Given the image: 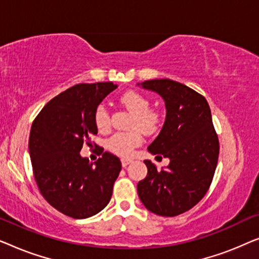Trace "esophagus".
<instances>
[{
    "instance_id": "1",
    "label": "esophagus",
    "mask_w": 259,
    "mask_h": 259,
    "mask_svg": "<svg viewBox=\"0 0 259 259\" xmlns=\"http://www.w3.org/2000/svg\"><path fill=\"white\" fill-rule=\"evenodd\" d=\"M131 162H132V160H131V159H128V158H122L121 159V165H122V167H127V166H128Z\"/></svg>"
}]
</instances>
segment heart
Instances as JSON below:
<instances>
[{
	"label": "heart",
	"instance_id": "b5f03b06",
	"mask_svg": "<svg viewBox=\"0 0 259 259\" xmlns=\"http://www.w3.org/2000/svg\"><path fill=\"white\" fill-rule=\"evenodd\" d=\"M120 102L133 113V118L131 120V128L136 130L127 133H116L108 141V147L120 155H130L141 143V132L150 134L158 130L160 125V115L158 112L152 111L150 108V101L143 94L136 91H128L120 97ZM95 125L99 130H107L109 126V115L104 105L98 106L94 114Z\"/></svg>",
	"mask_w": 259,
	"mask_h": 259
}]
</instances>
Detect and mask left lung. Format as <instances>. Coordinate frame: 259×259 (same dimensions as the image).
<instances>
[{
	"label": "left lung",
	"mask_w": 259,
	"mask_h": 259,
	"mask_svg": "<svg viewBox=\"0 0 259 259\" xmlns=\"http://www.w3.org/2000/svg\"><path fill=\"white\" fill-rule=\"evenodd\" d=\"M137 84L165 101V122L147 150L169 159L161 169L144 160L147 176L138 183V196L148 211L175 217L199 203L217 167L219 141L210 106L203 95L177 81L155 79Z\"/></svg>",
	"instance_id": "1"
}]
</instances>
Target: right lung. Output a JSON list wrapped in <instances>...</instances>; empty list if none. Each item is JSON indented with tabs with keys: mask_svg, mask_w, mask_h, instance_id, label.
Returning a JSON list of instances; mask_svg holds the SVG:
<instances>
[{
	"mask_svg": "<svg viewBox=\"0 0 259 259\" xmlns=\"http://www.w3.org/2000/svg\"><path fill=\"white\" fill-rule=\"evenodd\" d=\"M116 88L113 82L75 84L52 99L31 125L29 155L38 190L53 207L72 218L104 210L121 171L120 159L109 152L95 162L80 154L83 143L98 134V106Z\"/></svg>",
	"mask_w": 259,
	"mask_h": 259,
	"instance_id": "right-lung-1",
	"label": "right lung"
}]
</instances>
